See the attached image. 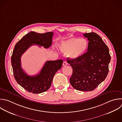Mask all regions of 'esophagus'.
I'll use <instances>...</instances> for the list:
<instances>
[{
  "mask_svg": "<svg viewBox=\"0 0 122 122\" xmlns=\"http://www.w3.org/2000/svg\"><path fill=\"white\" fill-rule=\"evenodd\" d=\"M68 63L66 61H64L63 62V66H66V65H67Z\"/></svg>",
  "mask_w": 122,
  "mask_h": 122,
  "instance_id": "1",
  "label": "esophagus"
}]
</instances>
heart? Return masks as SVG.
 Wrapping results in <instances>:
<instances>
[{
	"instance_id": "heart-1",
	"label": "heart",
	"mask_w": 122,
	"mask_h": 122,
	"mask_svg": "<svg viewBox=\"0 0 122 122\" xmlns=\"http://www.w3.org/2000/svg\"><path fill=\"white\" fill-rule=\"evenodd\" d=\"M89 42L84 38H73L62 41L58 46L59 49L63 53H67L68 56L72 59H77L87 52Z\"/></svg>"
}]
</instances>
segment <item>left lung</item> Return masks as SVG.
Wrapping results in <instances>:
<instances>
[{
  "label": "left lung",
  "instance_id": "1",
  "mask_svg": "<svg viewBox=\"0 0 122 122\" xmlns=\"http://www.w3.org/2000/svg\"><path fill=\"white\" fill-rule=\"evenodd\" d=\"M83 36L89 41L87 51L79 59H67L73 69L70 82L77 90L92 91L107 77L111 56L108 47L97 34L90 32Z\"/></svg>",
  "mask_w": 122,
  "mask_h": 122
}]
</instances>
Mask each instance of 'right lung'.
<instances>
[{
    "label": "right lung",
    "mask_w": 122,
    "mask_h": 122,
    "mask_svg": "<svg viewBox=\"0 0 122 122\" xmlns=\"http://www.w3.org/2000/svg\"><path fill=\"white\" fill-rule=\"evenodd\" d=\"M53 35L52 32L41 34L31 31L16 43L13 50L11 64L15 79L21 87L30 92L40 93L47 91L51 86L54 75L61 68L63 61H47L39 74L31 76L22 69L21 57L33 45L49 48L52 44Z\"/></svg>",
    "instance_id": "1"
}]
</instances>
